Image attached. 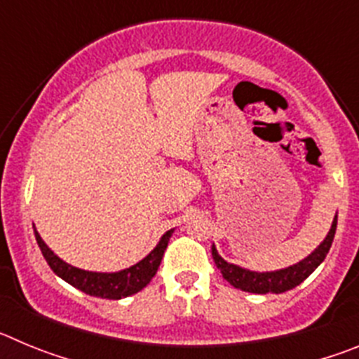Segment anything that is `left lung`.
<instances>
[{
    "label": "left lung",
    "instance_id": "1",
    "mask_svg": "<svg viewBox=\"0 0 359 359\" xmlns=\"http://www.w3.org/2000/svg\"><path fill=\"white\" fill-rule=\"evenodd\" d=\"M336 224H338V214L332 219V224L329 228L325 239L306 259L298 261L293 266H287V268L275 269V271H253V269L241 268L237 264H230V262L224 261L223 257L219 255L215 244H212V257H214L215 266L221 269L224 280L230 282L231 286L237 287V290L259 294L284 293V291L297 287L300 282L306 280L322 264L323 259L327 257L329 250H331L332 239H334L336 233Z\"/></svg>",
    "mask_w": 359,
    "mask_h": 359
}]
</instances>
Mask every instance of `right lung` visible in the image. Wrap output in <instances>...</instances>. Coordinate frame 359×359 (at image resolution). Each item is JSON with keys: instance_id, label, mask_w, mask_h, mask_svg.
<instances>
[{"instance_id": "obj_1", "label": "right lung", "mask_w": 359, "mask_h": 359, "mask_svg": "<svg viewBox=\"0 0 359 359\" xmlns=\"http://www.w3.org/2000/svg\"><path fill=\"white\" fill-rule=\"evenodd\" d=\"M34 233H36V241L39 244L41 253H43V257L46 259V262H48V266L57 277H61L62 280L68 282L69 286L77 287L82 293L91 294V297L120 300V298L131 297V294L144 290L151 282V278L156 275L165 248H167V244H169L170 237L174 233V228L165 231L156 246H154V250H151V253H147L142 261L126 269H120V271H111V273H107V271L106 273H102V271H88V269H81L68 264L48 248V244L44 243L36 226H34Z\"/></svg>"}]
</instances>
